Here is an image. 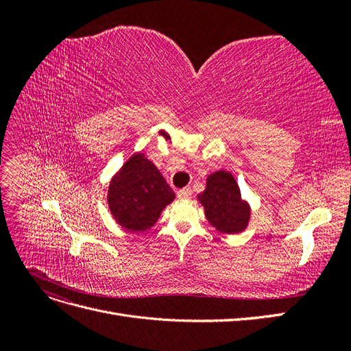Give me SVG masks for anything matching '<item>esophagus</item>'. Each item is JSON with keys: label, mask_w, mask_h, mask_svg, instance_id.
Instances as JSON below:
<instances>
[{"label": "esophagus", "mask_w": 351, "mask_h": 351, "mask_svg": "<svg viewBox=\"0 0 351 351\" xmlns=\"http://www.w3.org/2000/svg\"><path fill=\"white\" fill-rule=\"evenodd\" d=\"M177 196H178L180 199H187V197L192 196V189H190V187H184V189H182V190H178Z\"/></svg>", "instance_id": "1"}]
</instances>
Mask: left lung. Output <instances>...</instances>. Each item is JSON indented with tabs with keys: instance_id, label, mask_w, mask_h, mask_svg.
<instances>
[{
	"instance_id": "8db88e82",
	"label": "left lung",
	"mask_w": 351,
	"mask_h": 351,
	"mask_svg": "<svg viewBox=\"0 0 351 351\" xmlns=\"http://www.w3.org/2000/svg\"><path fill=\"white\" fill-rule=\"evenodd\" d=\"M208 221L218 231L237 234L249 224L250 206L241 199L236 178L227 171H217L206 178V189L197 196Z\"/></svg>"
}]
</instances>
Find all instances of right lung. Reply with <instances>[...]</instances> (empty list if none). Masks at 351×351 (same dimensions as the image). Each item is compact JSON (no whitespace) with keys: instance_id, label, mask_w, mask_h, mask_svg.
Listing matches in <instances>:
<instances>
[{"instance_id":"1","label":"right lung","mask_w":351,"mask_h":351,"mask_svg":"<svg viewBox=\"0 0 351 351\" xmlns=\"http://www.w3.org/2000/svg\"><path fill=\"white\" fill-rule=\"evenodd\" d=\"M176 195L143 154H134L108 189V206L119 224L130 231L151 228Z\"/></svg>"}]
</instances>
